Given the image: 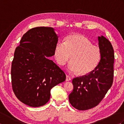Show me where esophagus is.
I'll return each mask as SVG.
<instances>
[{"mask_svg":"<svg viewBox=\"0 0 124 124\" xmlns=\"http://www.w3.org/2000/svg\"><path fill=\"white\" fill-rule=\"evenodd\" d=\"M71 79V78L70 76L69 75H67L66 77V81H70Z\"/></svg>","mask_w":124,"mask_h":124,"instance_id":"obj_1","label":"esophagus"}]
</instances>
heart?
I'll return each mask as SVG.
<instances>
[{"label": "heart", "instance_id": "b5f03b06", "mask_svg": "<svg viewBox=\"0 0 124 124\" xmlns=\"http://www.w3.org/2000/svg\"><path fill=\"white\" fill-rule=\"evenodd\" d=\"M54 56L57 63L64 65L70 59L68 69L80 75L92 72L99 64L101 57L100 47L92 44L89 39L80 34L67 36L64 42L55 45Z\"/></svg>", "mask_w": 124, "mask_h": 124}]
</instances>
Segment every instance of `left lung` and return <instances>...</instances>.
<instances>
[{"mask_svg":"<svg viewBox=\"0 0 124 124\" xmlns=\"http://www.w3.org/2000/svg\"><path fill=\"white\" fill-rule=\"evenodd\" d=\"M101 57L99 64L88 75L73 79V89L69 102L79 110L97 106L111 87L114 79V50L111 43L103 36L99 37Z\"/></svg>","mask_w":124,"mask_h":124,"instance_id":"1","label":"left lung"}]
</instances>
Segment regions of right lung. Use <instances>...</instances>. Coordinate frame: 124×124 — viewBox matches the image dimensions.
Here are the masks:
<instances>
[{
	"mask_svg": "<svg viewBox=\"0 0 124 124\" xmlns=\"http://www.w3.org/2000/svg\"><path fill=\"white\" fill-rule=\"evenodd\" d=\"M58 36L51 27H36L23 35L12 63L13 91L31 107L46 104L51 89L66 79L64 72L47 57L54 55Z\"/></svg>",
	"mask_w": 124,
	"mask_h": 124,
	"instance_id": "1",
	"label": "right lung"
}]
</instances>
